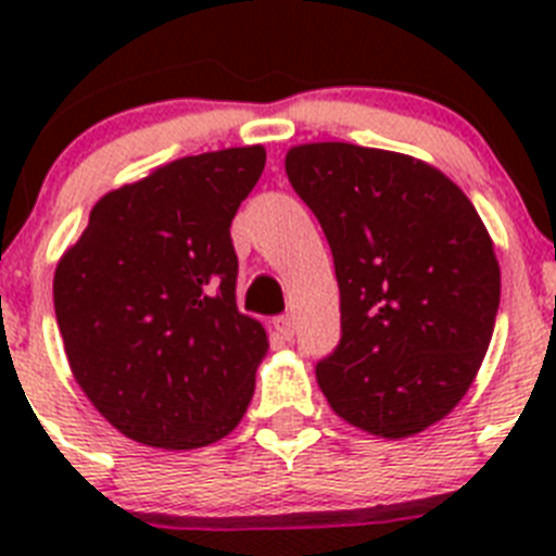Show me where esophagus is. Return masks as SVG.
Wrapping results in <instances>:
<instances>
[{
	"label": "esophagus",
	"mask_w": 556,
	"mask_h": 556,
	"mask_svg": "<svg viewBox=\"0 0 556 556\" xmlns=\"http://www.w3.org/2000/svg\"><path fill=\"white\" fill-rule=\"evenodd\" d=\"M275 328L281 331L283 339H292L294 337V320H292V317H289V314H281V317L275 320Z\"/></svg>",
	"instance_id": "1"
}]
</instances>
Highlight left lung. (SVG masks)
<instances>
[{"label":"left lung","instance_id":"1","mask_svg":"<svg viewBox=\"0 0 556 556\" xmlns=\"http://www.w3.org/2000/svg\"><path fill=\"white\" fill-rule=\"evenodd\" d=\"M287 178L337 269L342 337L314 367L331 409L390 440L443 420L473 384L501 301L473 203L424 161L345 141L289 150Z\"/></svg>","mask_w":556,"mask_h":556}]
</instances>
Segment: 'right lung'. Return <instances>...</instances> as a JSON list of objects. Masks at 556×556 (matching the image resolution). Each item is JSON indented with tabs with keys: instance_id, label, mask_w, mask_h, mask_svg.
<instances>
[{
	"instance_id": "add662e5",
	"label": "right lung",
	"mask_w": 556,
	"mask_h": 556,
	"mask_svg": "<svg viewBox=\"0 0 556 556\" xmlns=\"http://www.w3.org/2000/svg\"><path fill=\"white\" fill-rule=\"evenodd\" d=\"M264 147L161 166L111 191L55 269V317L88 401L152 448H203L236 429L267 353L236 308L230 223L258 184Z\"/></svg>"
}]
</instances>
